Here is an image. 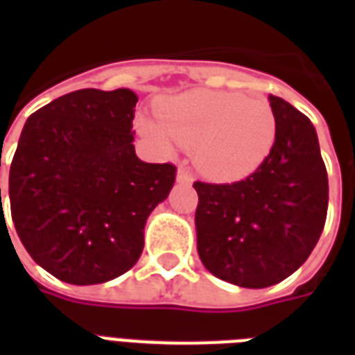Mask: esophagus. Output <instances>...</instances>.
I'll return each instance as SVG.
<instances>
[{
    "mask_svg": "<svg viewBox=\"0 0 355 355\" xmlns=\"http://www.w3.org/2000/svg\"><path fill=\"white\" fill-rule=\"evenodd\" d=\"M177 180L180 184H191L193 182V175H191V171H189L188 167L180 166L178 167V173H177Z\"/></svg>",
    "mask_w": 355,
    "mask_h": 355,
    "instance_id": "1",
    "label": "esophagus"
}]
</instances>
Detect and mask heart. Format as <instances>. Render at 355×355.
Returning <instances> with one entry per match:
<instances>
[{
  "label": "heart",
  "instance_id": "b5f03b06",
  "mask_svg": "<svg viewBox=\"0 0 355 355\" xmlns=\"http://www.w3.org/2000/svg\"><path fill=\"white\" fill-rule=\"evenodd\" d=\"M158 118H138V130L162 150L193 149L205 175L217 180L247 177L267 158L276 118L265 99L237 92L193 90L162 101Z\"/></svg>",
  "mask_w": 355,
  "mask_h": 355
}]
</instances>
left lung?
Here are the masks:
<instances>
[{
  "mask_svg": "<svg viewBox=\"0 0 355 355\" xmlns=\"http://www.w3.org/2000/svg\"><path fill=\"white\" fill-rule=\"evenodd\" d=\"M272 149L232 184L197 182V250L211 275L261 289L291 276L319 241L328 211V173L313 123L269 96Z\"/></svg>",
  "mask_w": 355,
  "mask_h": 355,
  "instance_id": "obj_1",
  "label": "left lung"
}]
</instances>
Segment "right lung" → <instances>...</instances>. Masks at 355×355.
Wrapping results in <instances>:
<instances>
[{
  "label": "right lung",
  "instance_id": "1",
  "mask_svg": "<svg viewBox=\"0 0 355 355\" xmlns=\"http://www.w3.org/2000/svg\"><path fill=\"white\" fill-rule=\"evenodd\" d=\"M136 103L127 88H85L25 121L8 173L10 216L31 258L58 280L92 286L132 269L145 221L175 184L173 164L136 156Z\"/></svg>",
  "mask_w": 355,
  "mask_h": 355
}]
</instances>
